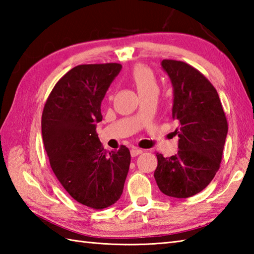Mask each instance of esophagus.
Returning <instances> with one entry per match:
<instances>
[{"mask_svg":"<svg viewBox=\"0 0 254 254\" xmlns=\"http://www.w3.org/2000/svg\"><path fill=\"white\" fill-rule=\"evenodd\" d=\"M143 153V150L142 149H139V148H132L131 149V155H132V157H135V156H137V155H139V154H142Z\"/></svg>","mask_w":254,"mask_h":254,"instance_id":"obj_1","label":"esophagus"}]
</instances>
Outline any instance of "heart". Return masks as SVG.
Segmentation results:
<instances>
[{
	"label": "heart",
	"instance_id": "heart-1",
	"mask_svg": "<svg viewBox=\"0 0 254 254\" xmlns=\"http://www.w3.org/2000/svg\"><path fill=\"white\" fill-rule=\"evenodd\" d=\"M130 79L135 86L139 96H145L149 94L157 95L158 83L154 72L143 64H136L132 68L130 73Z\"/></svg>",
	"mask_w": 254,
	"mask_h": 254
}]
</instances>
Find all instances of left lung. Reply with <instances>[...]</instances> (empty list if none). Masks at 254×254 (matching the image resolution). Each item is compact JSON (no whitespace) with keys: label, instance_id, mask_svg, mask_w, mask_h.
Instances as JSON below:
<instances>
[{"label":"left lung","instance_id":"obj_1","mask_svg":"<svg viewBox=\"0 0 254 254\" xmlns=\"http://www.w3.org/2000/svg\"><path fill=\"white\" fill-rule=\"evenodd\" d=\"M174 87L172 119L179 124L178 153H157L154 172L159 190L172 197L195 195L214 179L223 158L228 123L217 90L190 64L163 60Z\"/></svg>","mask_w":254,"mask_h":254}]
</instances>
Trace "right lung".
I'll return each instance as SVG.
<instances>
[{
	"label": "right lung",
	"instance_id": "1",
	"mask_svg": "<svg viewBox=\"0 0 254 254\" xmlns=\"http://www.w3.org/2000/svg\"><path fill=\"white\" fill-rule=\"evenodd\" d=\"M119 63L82 64L59 79L48 97L41 132L52 171L75 201L102 209L123 192L131 154L127 147L107 154L96 132L101 101L121 71Z\"/></svg>",
	"mask_w": 254,
	"mask_h": 254
}]
</instances>
